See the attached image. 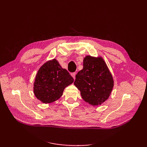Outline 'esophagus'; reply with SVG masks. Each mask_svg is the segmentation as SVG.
I'll return each mask as SVG.
<instances>
[{
  "label": "esophagus",
  "mask_w": 147,
  "mask_h": 147,
  "mask_svg": "<svg viewBox=\"0 0 147 147\" xmlns=\"http://www.w3.org/2000/svg\"><path fill=\"white\" fill-rule=\"evenodd\" d=\"M71 75H72V77L74 78V79L75 80V75H76V73L74 72V73H72V74H71Z\"/></svg>",
  "instance_id": "1"
}]
</instances>
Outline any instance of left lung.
Wrapping results in <instances>:
<instances>
[{
	"instance_id": "8db88e82",
	"label": "left lung",
	"mask_w": 147,
	"mask_h": 147,
	"mask_svg": "<svg viewBox=\"0 0 147 147\" xmlns=\"http://www.w3.org/2000/svg\"><path fill=\"white\" fill-rule=\"evenodd\" d=\"M74 85L83 99L92 106H98L109 99L114 86L113 78L101 56H86L83 68L76 75Z\"/></svg>"
}]
</instances>
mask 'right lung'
Wrapping results in <instances>:
<instances>
[{"label":"right lung","instance_id":"right-lung-1","mask_svg":"<svg viewBox=\"0 0 147 147\" xmlns=\"http://www.w3.org/2000/svg\"><path fill=\"white\" fill-rule=\"evenodd\" d=\"M74 82V78L56 59L47 61L38 69L34 83V93L42 103L49 104L59 99L64 89Z\"/></svg>","mask_w":147,"mask_h":147}]
</instances>
